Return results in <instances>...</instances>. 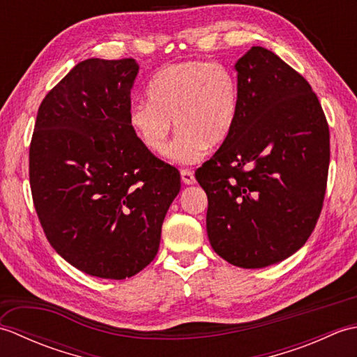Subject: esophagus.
I'll use <instances>...</instances> for the list:
<instances>
[{
  "label": "esophagus",
  "mask_w": 357,
  "mask_h": 357,
  "mask_svg": "<svg viewBox=\"0 0 357 357\" xmlns=\"http://www.w3.org/2000/svg\"><path fill=\"white\" fill-rule=\"evenodd\" d=\"M181 179H183V183H184L185 185H192V184L196 183L195 173H193L192 170H187V169L181 170Z\"/></svg>",
  "instance_id": "1"
}]
</instances>
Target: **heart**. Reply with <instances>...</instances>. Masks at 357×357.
Wrapping results in <instances>:
<instances>
[{
    "label": "heart",
    "mask_w": 357,
    "mask_h": 357,
    "mask_svg": "<svg viewBox=\"0 0 357 357\" xmlns=\"http://www.w3.org/2000/svg\"><path fill=\"white\" fill-rule=\"evenodd\" d=\"M150 101L128 107V126L144 147L164 155L174 127L178 136L169 158L193 164L208 147L229 138L239 113V89L225 66L202 59L167 66L150 79Z\"/></svg>",
    "instance_id": "b5f03b06"
}]
</instances>
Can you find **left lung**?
I'll list each match as a JSON object with an SVG mask.
<instances>
[{
	"mask_svg": "<svg viewBox=\"0 0 357 357\" xmlns=\"http://www.w3.org/2000/svg\"><path fill=\"white\" fill-rule=\"evenodd\" d=\"M239 113L196 170L208 198L207 234L236 267L264 268L305 244L321 215L330 132L305 78L259 45L234 64Z\"/></svg>",
	"mask_w": 357,
	"mask_h": 357,
	"instance_id": "8db88e82",
	"label": "left lung"
}]
</instances>
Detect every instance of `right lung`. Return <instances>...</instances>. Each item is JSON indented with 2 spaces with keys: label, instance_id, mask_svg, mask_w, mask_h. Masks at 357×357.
Listing matches in <instances>:
<instances>
[{
  "label": "right lung",
  "instance_id": "add662e5",
  "mask_svg": "<svg viewBox=\"0 0 357 357\" xmlns=\"http://www.w3.org/2000/svg\"><path fill=\"white\" fill-rule=\"evenodd\" d=\"M133 58L81 61L45 95L29 151L35 210L56 253L102 279L155 259L179 172L128 126Z\"/></svg>",
  "mask_w": 357,
  "mask_h": 357
}]
</instances>
